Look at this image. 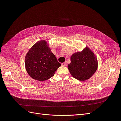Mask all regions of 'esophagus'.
Masks as SVG:
<instances>
[{"label":"esophagus","instance_id":"esophagus-1","mask_svg":"<svg viewBox=\"0 0 121 121\" xmlns=\"http://www.w3.org/2000/svg\"><path fill=\"white\" fill-rule=\"evenodd\" d=\"M61 65L62 66H66L67 64H66V62H63L61 64Z\"/></svg>","mask_w":121,"mask_h":121}]
</instances>
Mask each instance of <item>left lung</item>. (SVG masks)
Here are the masks:
<instances>
[{
	"label": "left lung",
	"instance_id": "8db88e82",
	"mask_svg": "<svg viewBox=\"0 0 121 121\" xmlns=\"http://www.w3.org/2000/svg\"><path fill=\"white\" fill-rule=\"evenodd\" d=\"M71 63L68 69L71 75L79 81L90 79L98 67L96 56L89 47H86L79 52L75 53L70 57Z\"/></svg>",
	"mask_w": 121,
	"mask_h": 121
}]
</instances>
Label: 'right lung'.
<instances>
[{"instance_id":"right-lung-1","label":"right lung","mask_w":121,"mask_h":121,"mask_svg":"<svg viewBox=\"0 0 121 121\" xmlns=\"http://www.w3.org/2000/svg\"><path fill=\"white\" fill-rule=\"evenodd\" d=\"M61 64L52 52L47 41L42 40L34 44L25 57V66L28 75L40 81L54 75Z\"/></svg>"}]
</instances>
